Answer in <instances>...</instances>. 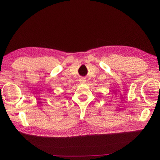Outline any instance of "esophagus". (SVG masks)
<instances>
[{
    "instance_id": "esophagus-1",
    "label": "esophagus",
    "mask_w": 160,
    "mask_h": 160,
    "mask_svg": "<svg viewBox=\"0 0 160 160\" xmlns=\"http://www.w3.org/2000/svg\"><path fill=\"white\" fill-rule=\"evenodd\" d=\"M79 82H80V83H84L86 82V80H85V79H84V78H80V79H79Z\"/></svg>"
}]
</instances>
